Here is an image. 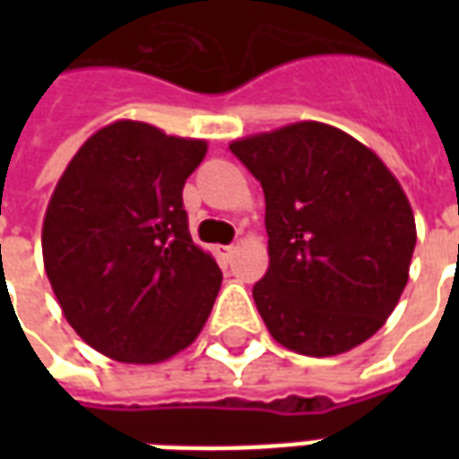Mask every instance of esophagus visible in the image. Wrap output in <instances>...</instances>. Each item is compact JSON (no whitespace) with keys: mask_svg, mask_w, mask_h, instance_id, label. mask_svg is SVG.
<instances>
[{"mask_svg":"<svg viewBox=\"0 0 459 459\" xmlns=\"http://www.w3.org/2000/svg\"><path fill=\"white\" fill-rule=\"evenodd\" d=\"M219 258L223 260V263H229L230 258H233V253H236V246H219Z\"/></svg>","mask_w":459,"mask_h":459,"instance_id":"1","label":"esophagus"}]
</instances>
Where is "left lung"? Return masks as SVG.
I'll use <instances>...</instances> for the list:
<instances>
[{"label": "left lung", "mask_w": 459, "mask_h": 459, "mask_svg": "<svg viewBox=\"0 0 459 459\" xmlns=\"http://www.w3.org/2000/svg\"><path fill=\"white\" fill-rule=\"evenodd\" d=\"M229 147L265 194L270 265L253 299L270 337L305 356L364 344L408 282L415 219L403 186L374 150L325 122Z\"/></svg>", "instance_id": "obj_1"}]
</instances>
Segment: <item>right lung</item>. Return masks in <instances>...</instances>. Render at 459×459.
<instances>
[{
  "label": "right lung",
  "instance_id": "1",
  "mask_svg": "<svg viewBox=\"0 0 459 459\" xmlns=\"http://www.w3.org/2000/svg\"><path fill=\"white\" fill-rule=\"evenodd\" d=\"M206 140L117 120L83 142L41 229L44 268L64 317L95 351L160 364L199 337L219 265L191 240L181 189Z\"/></svg>",
  "mask_w": 459,
  "mask_h": 459
}]
</instances>
